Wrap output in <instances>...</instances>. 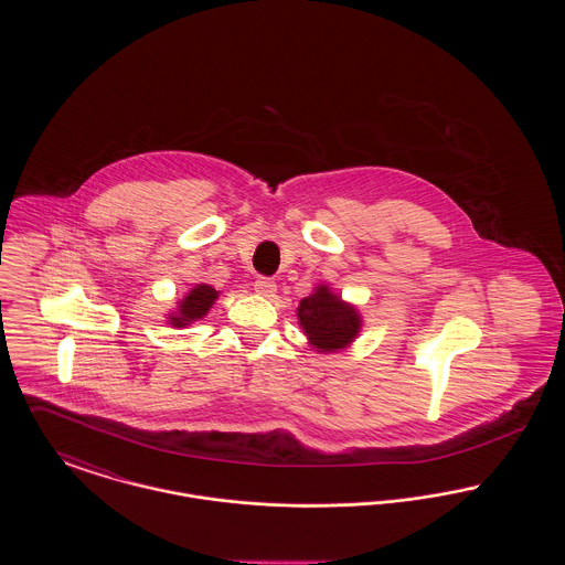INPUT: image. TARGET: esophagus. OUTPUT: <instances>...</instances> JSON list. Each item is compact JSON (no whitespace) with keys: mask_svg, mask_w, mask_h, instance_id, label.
<instances>
[{"mask_svg":"<svg viewBox=\"0 0 565 565\" xmlns=\"http://www.w3.org/2000/svg\"><path fill=\"white\" fill-rule=\"evenodd\" d=\"M254 290H256V295L273 296L277 292V284L269 279V277H258L254 281Z\"/></svg>","mask_w":565,"mask_h":565,"instance_id":"obj_1","label":"esophagus"}]
</instances>
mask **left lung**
I'll use <instances>...</instances> for the list:
<instances>
[{"mask_svg":"<svg viewBox=\"0 0 565 565\" xmlns=\"http://www.w3.org/2000/svg\"><path fill=\"white\" fill-rule=\"evenodd\" d=\"M298 323L318 351L345 350L362 328L358 309L341 300L326 284L305 296L296 309Z\"/></svg>","mask_w":565,"mask_h":565,"instance_id":"8db88e82","label":"left lung"}]
</instances>
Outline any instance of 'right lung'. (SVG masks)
Returning a JSON list of instances; mask_svg holds the SVG:
<instances>
[{
	"label": "right lung",
	"mask_w": 565,
	"mask_h": 565,
	"mask_svg": "<svg viewBox=\"0 0 565 565\" xmlns=\"http://www.w3.org/2000/svg\"><path fill=\"white\" fill-rule=\"evenodd\" d=\"M217 298V290L207 284H196L189 295L178 302V311H173L167 322L175 328H186L192 322L207 316L214 300Z\"/></svg>",
	"instance_id": "1"
}]
</instances>
